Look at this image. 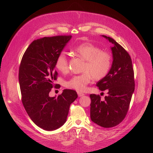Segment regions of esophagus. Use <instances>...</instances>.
Instances as JSON below:
<instances>
[{
  "label": "esophagus",
  "instance_id": "obj_1",
  "mask_svg": "<svg viewBox=\"0 0 153 153\" xmlns=\"http://www.w3.org/2000/svg\"><path fill=\"white\" fill-rule=\"evenodd\" d=\"M77 93H78V95L79 97H82V96H84L85 95L84 94H83L82 92H78Z\"/></svg>",
  "mask_w": 153,
  "mask_h": 153
}]
</instances>
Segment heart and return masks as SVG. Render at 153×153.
I'll return each mask as SVG.
<instances>
[{
	"label": "heart",
	"instance_id": "heart-1",
	"mask_svg": "<svg viewBox=\"0 0 153 153\" xmlns=\"http://www.w3.org/2000/svg\"><path fill=\"white\" fill-rule=\"evenodd\" d=\"M74 53L85 61L82 74L75 75L65 82L66 87L78 91L85 90L92 79L100 81L108 74L112 58L109 52L90 42L79 44L74 49ZM55 67L58 71L65 74L69 71V62L65 53H61L55 60Z\"/></svg>",
	"mask_w": 153,
	"mask_h": 153
}]
</instances>
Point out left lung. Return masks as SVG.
I'll list each match as a JSON object with an SVG mask.
<instances>
[{"label":"left lung","instance_id":"1","mask_svg":"<svg viewBox=\"0 0 153 153\" xmlns=\"http://www.w3.org/2000/svg\"><path fill=\"white\" fill-rule=\"evenodd\" d=\"M102 36L114 45L113 61L108 75L96 85L101 91L107 89L108 95L102 101L99 95H90V116L97 125L110 128L121 123L127 114L135 89L134 74L129 53L114 39Z\"/></svg>","mask_w":153,"mask_h":153}]
</instances>
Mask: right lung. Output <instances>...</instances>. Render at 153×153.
Here are the masks:
<instances>
[{
  "label": "right lung",
  "instance_id": "add662e5",
  "mask_svg": "<svg viewBox=\"0 0 153 153\" xmlns=\"http://www.w3.org/2000/svg\"><path fill=\"white\" fill-rule=\"evenodd\" d=\"M71 38V35H59L33 41L25 52L19 66L23 107L32 121L46 131L55 130L64 124L70 105L78 97L75 91L68 89H64L57 98L49 96L54 87L53 82L57 79L55 60Z\"/></svg>",
  "mask_w": 153,
  "mask_h": 153
}]
</instances>
